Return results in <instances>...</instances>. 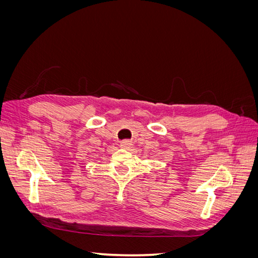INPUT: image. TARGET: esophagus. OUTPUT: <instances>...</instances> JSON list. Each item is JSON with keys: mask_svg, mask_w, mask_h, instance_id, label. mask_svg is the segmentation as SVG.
Returning a JSON list of instances; mask_svg holds the SVG:
<instances>
[{"mask_svg": "<svg viewBox=\"0 0 258 258\" xmlns=\"http://www.w3.org/2000/svg\"><path fill=\"white\" fill-rule=\"evenodd\" d=\"M131 141L130 140H123V141H121L120 142V146L121 147H123V148H128V147H130L131 146Z\"/></svg>", "mask_w": 258, "mask_h": 258, "instance_id": "obj_1", "label": "esophagus"}]
</instances>
